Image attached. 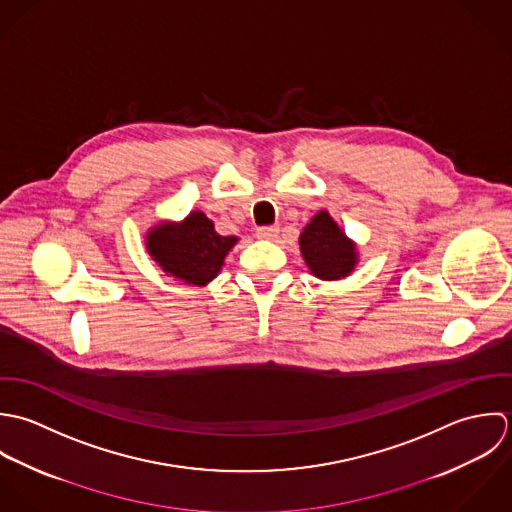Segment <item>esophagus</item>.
<instances>
[{
    "instance_id": "34e87169",
    "label": "esophagus",
    "mask_w": 512,
    "mask_h": 512,
    "mask_svg": "<svg viewBox=\"0 0 512 512\" xmlns=\"http://www.w3.org/2000/svg\"><path fill=\"white\" fill-rule=\"evenodd\" d=\"M279 235V227L277 225H265L257 229V237L265 239V241H273Z\"/></svg>"
}]
</instances>
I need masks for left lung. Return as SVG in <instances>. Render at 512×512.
Segmentation results:
<instances>
[{"instance_id":"1","label":"left lung","mask_w":512,"mask_h":512,"mask_svg":"<svg viewBox=\"0 0 512 512\" xmlns=\"http://www.w3.org/2000/svg\"><path fill=\"white\" fill-rule=\"evenodd\" d=\"M299 245L310 275L320 281L346 279L360 261L358 243L344 233L326 209H320L308 221Z\"/></svg>"}]
</instances>
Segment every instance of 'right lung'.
Masks as SVG:
<instances>
[{
    "mask_svg": "<svg viewBox=\"0 0 512 512\" xmlns=\"http://www.w3.org/2000/svg\"><path fill=\"white\" fill-rule=\"evenodd\" d=\"M239 237L219 235L204 211H190L182 221H160L146 231L150 259L172 279L205 287L221 271Z\"/></svg>",
    "mask_w": 512,
    "mask_h": 512,
    "instance_id": "right-lung-1",
    "label": "right lung"
}]
</instances>
